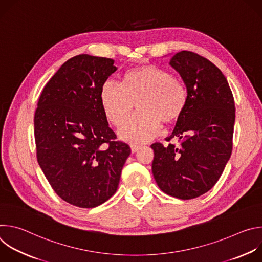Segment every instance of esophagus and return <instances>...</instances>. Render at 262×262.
<instances>
[{
  "mask_svg": "<svg viewBox=\"0 0 262 262\" xmlns=\"http://www.w3.org/2000/svg\"><path fill=\"white\" fill-rule=\"evenodd\" d=\"M130 149H132V152L135 154V152H137V151L139 150L140 146H139V145H136V144H132V145H130Z\"/></svg>",
  "mask_w": 262,
  "mask_h": 262,
  "instance_id": "esophagus-1",
  "label": "esophagus"
}]
</instances>
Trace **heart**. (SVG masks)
I'll list each match as a JSON object with an SVG mask.
<instances>
[{"label": "heart", "mask_w": 262, "mask_h": 262, "mask_svg": "<svg viewBox=\"0 0 262 262\" xmlns=\"http://www.w3.org/2000/svg\"><path fill=\"white\" fill-rule=\"evenodd\" d=\"M101 103L107 120L121 125L132 114L135 102L141 113L133 116L119 129V136L132 143H144L159 135L162 122L171 123L182 113L185 88L172 74L148 65L128 70L124 83L108 79L101 88Z\"/></svg>", "instance_id": "heart-1"}]
</instances>
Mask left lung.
Returning <instances> with one entry per match:
<instances>
[{
    "label": "left lung",
    "instance_id": "8db88e82",
    "mask_svg": "<svg viewBox=\"0 0 262 262\" xmlns=\"http://www.w3.org/2000/svg\"><path fill=\"white\" fill-rule=\"evenodd\" d=\"M170 64L182 78L186 100L170 137L179 145L154 143L152 173L166 194L189 200L208 192L232 152L235 104L222 71L206 58L190 52L175 54Z\"/></svg>",
    "mask_w": 262,
    "mask_h": 262
}]
</instances>
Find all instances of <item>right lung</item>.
Masks as SVG:
<instances>
[{"mask_svg": "<svg viewBox=\"0 0 262 262\" xmlns=\"http://www.w3.org/2000/svg\"><path fill=\"white\" fill-rule=\"evenodd\" d=\"M117 70L110 58L79 55L45 86L34 116L36 157L55 193L92 208L117 191L130 147L116 141L101 103V88Z\"/></svg>", "mask_w": 262, "mask_h": 262, "instance_id": "right-lung-1", "label": "right lung"}]
</instances>
